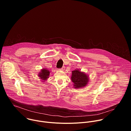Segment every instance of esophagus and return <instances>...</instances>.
<instances>
[{
	"instance_id": "34e87169",
	"label": "esophagus",
	"mask_w": 131,
	"mask_h": 131,
	"mask_svg": "<svg viewBox=\"0 0 131 131\" xmlns=\"http://www.w3.org/2000/svg\"><path fill=\"white\" fill-rule=\"evenodd\" d=\"M65 69V67H63L61 69H60V70H62V71H64Z\"/></svg>"
}]
</instances>
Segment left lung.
Here are the masks:
<instances>
[{
  "mask_svg": "<svg viewBox=\"0 0 131 131\" xmlns=\"http://www.w3.org/2000/svg\"><path fill=\"white\" fill-rule=\"evenodd\" d=\"M71 80L73 83V88L80 89L85 86L89 82V76L85 72L76 69L72 71Z\"/></svg>",
  "mask_w": 131,
  "mask_h": 131,
  "instance_id": "1",
  "label": "left lung"
}]
</instances>
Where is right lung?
<instances>
[{"instance_id": "add662e5", "label": "right lung", "mask_w": 131, "mask_h": 131, "mask_svg": "<svg viewBox=\"0 0 131 131\" xmlns=\"http://www.w3.org/2000/svg\"><path fill=\"white\" fill-rule=\"evenodd\" d=\"M50 73V71L46 68H43L41 69L40 71L38 72V76L40 79V81H41L42 82H45V81L47 80V79L49 78Z\"/></svg>"}]
</instances>
